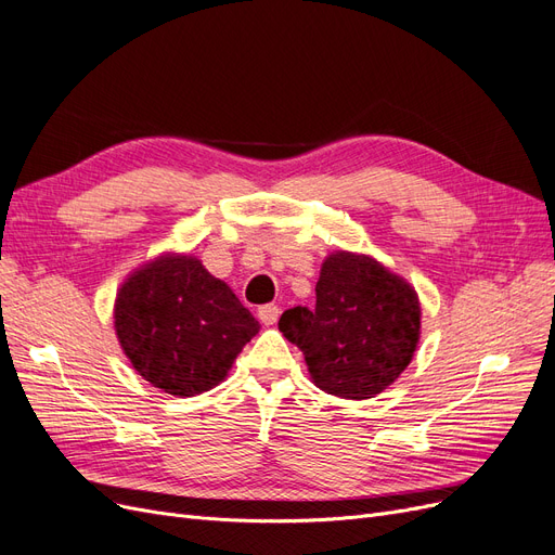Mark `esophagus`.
I'll list each match as a JSON object with an SVG mask.
<instances>
[{
	"label": "esophagus",
	"mask_w": 555,
	"mask_h": 555,
	"mask_svg": "<svg viewBox=\"0 0 555 555\" xmlns=\"http://www.w3.org/2000/svg\"><path fill=\"white\" fill-rule=\"evenodd\" d=\"M279 313H281V311H279L276 304H264V306H260V309H258V318H260V322L267 324V326L276 324Z\"/></svg>",
	"instance_id": "1"
}]
</instances>
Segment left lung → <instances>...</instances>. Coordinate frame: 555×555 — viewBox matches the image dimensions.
<instances>
[{"label":"left lung","mask_w":555,"mask_h":555,"mask_svg":"<svg viewBox=\"0 0 555 555\" xmlns=\"http://www.w3.org/2000/svg\"><path fill=\"white\" fill-rule=\"evenodd\" d=\"M279 332L299 347L324 393L367 400L412 363L421 340V301L412 283L373 256L340 249L320 267L315 309H288Z\"/></svg>","instance_id":"1"}]
</instances>
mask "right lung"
Segmentation results:
<instances>
[{"instance_id":"add662e5","label":"right lung","mask_w":555,"mask_h":555,"mask_svg":"<svg viewBox=\"0 0 555 555\" xmlns=\"http://www.w3.org/2000/svg\"><path fill=\"white\" fill-rule=\"evenodd\" d=\"M114 332L137 375L192 398L229 377L260 324L196 256L164 251L120 283Z\"/></svg>"}]
</instances>
